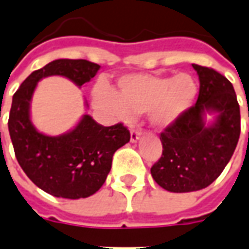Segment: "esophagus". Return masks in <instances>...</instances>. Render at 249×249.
I'll return each instance as SVG.
<instances>
[{"label": "esophagus", "mask_w": 249, "mask_h": 249, "mask_svg": "<svg viewBox=\"0 0 249 249\" xmlns=\"http://www.w3.org/2000/svg\"><path fill=\"white\" fill-rule=\"evenodd\" d=\"M140 137H141V130L139 129L130 130V141H132V142H137Z\"/></svg>", "instance_id": "1"}]
</instances>
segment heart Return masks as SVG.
Returning a JSON list of instances; mask_svg holds the SVG:
<instances>
[{
  "mask_svg": "<svg viewBox=\"0 0 249 249\" xmlns=\"http://www.w3.org/2000/svg\"><path fill=\"white\" fill-rule=\"evenodd\" d=\"M198 87L189 73L176 76L126 74L119 80V94L107 85L93 90L94 103L120 121H130L133 113L149 112L157 128H168L192 108Z\"/></svg>",
  "mask_w": 249,
  "mask_h": 249,
  "instance_id": "1",
  "label": "heart"
}]
</instances>
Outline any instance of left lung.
<instances>
[{"label": "left lung", "instance_id": "1", "mask_svg": "<svg viewBox=\"0 0 249 249\" xmlns=\"http://www.w3.org/2000/svg\"><path fill=\"white\" fill-rule=\"evenodd\" d=\"M193 69L200 81L197 101L160 135L162 155L151 168L153 180L169 192H193L213 183L240 137V107L232 84L211 68L193 64ZM207 113L215 114L211 124L205 123Z\"/></svg>", "mask_w": 249, "mask_h": 249}]
</instances>
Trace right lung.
I'll list each match as a JSON object with an SVG mask.
<instances>
[{
  "mask_svg": "<svg viewBox=\"0 0 249 249\" xmlns=\"http://www.w3.org/2000/svg\"><path fill=\"white\" fill-rule=\"evenodd\" d=\"M100 65L87 60H54L35 71L14 93L9 133L17 161L38 188L56 197L84 198L103 187L112 168L114 152L130 140L126 126H103L89 114L60 136H46L30 120V103L40 80L64 76L81 88Z\"/></svg>",
  "mask_w": 249,
  "mask_h": 249,
  "instance_id": "right-lung-1",
  "label": "right lung"
}]
</instances>
